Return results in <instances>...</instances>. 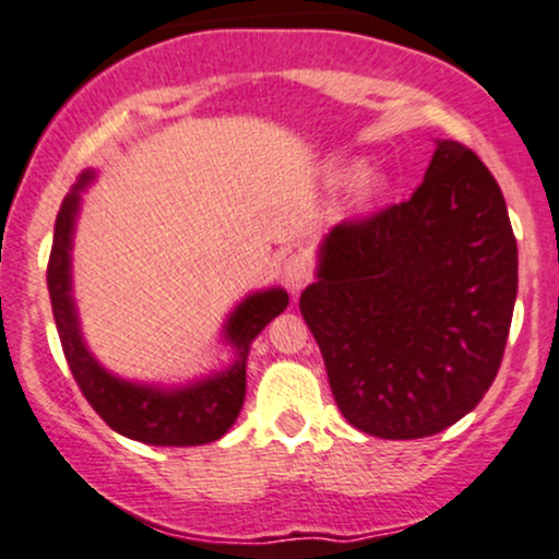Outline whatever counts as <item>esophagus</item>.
Listing matches in <instances>:
<instances>
[{
	"label": "esophagus",
	"mask_w": 559,
	"mask_h": 559,
	"mask_svg": "<svg viewBox=\"0 0 559 559\" xmlns=\"http://www.w3.org/2000/svg\"><path fill=\"white\" fill-rule=\"evenodd\" d=\"M282 280H285L287 290H290L293 296H298V293L304 290V287L309 285V280H311L309 259H306L304 253L287 255L285 263H282Z\"/></svg>",
	"instance_id": "1"
}]
</instances>
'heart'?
I'll return each mask as SVG.
<instances>
[{
    "label": "heart",
    "mask_w": 559,
    "mask_h": 559,
    "mask_svg": "<svg viewBox=\"0 0 559 559\" xmlns=\"http://www.w3.org/2000/svg\"><path fill=\"white\" fill-rule=\"evenodd\" d=\"M335 181H350L348 205L356 211L372 209L388 192V177L374 168H367V160L356 158L335 171Z\"/></svg>",
    "instance_id": "b5f03b06"
}]
</instances>
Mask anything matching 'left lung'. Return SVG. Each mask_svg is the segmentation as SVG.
Returning a JSON list of instances; mask_svg holds the SVG:
<instances>
[{"instance_id": "8db88e82", "label": "left lung", "mask_w": 559, "mask_h": 559, "mask_svg": "<svg viewBox=\"0 0 559 559\" xmlns=\"http://www.w3.org/2000/svg\"><path fill=\"white\" fill-rule=\"evenodd\" d=\"M515 298L518 242L497 179L465 144L436 140L415 195L324 235L298 306L343 417L412 441L480 404Z\"/></svg>"}]
</instances>
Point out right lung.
Returning <instances> with one entry per match:
<instances>
[{
    "label": "right lung",
    "instance_id": "obj_1",
    "mask_svg": "<svg viewBox=\"0 0 559 559\" xmlns=\"http://www.w3.org/2000/svg\"><path fill=\"white\" fill-rule=\"evenodd\" d=\"M94 171H84L62 200L55 222L52 253L47 266V287L55 324L68 367L81 393L112 430L150 447H203L235 425L246 401V364L250 343L259 332L287 309L282 287L250 293L235 306L224 322L222 337L235 350L229 367L181 385H153L118 378L94 359L81 332L76 298H73V231L81 213V192L90 187Z\"/></svg>",
    "mask_w": 559,
    "mask_h": 559
}]
</instances>
